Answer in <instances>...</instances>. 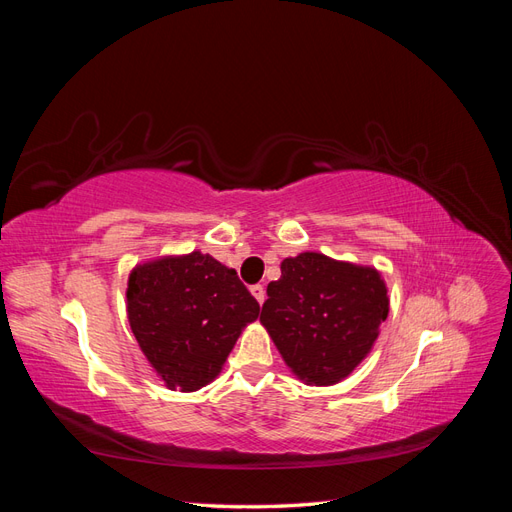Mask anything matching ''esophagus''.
Listing matches in <instances>:
<instances>
[{
    "label": "esophagus",
    "mask_w": 512,
    "mask_h": 512,
    "mask_svg": "<svg viewBox=\"0 0 512 512\" xmlns=\"http://www.w3.org/2000/svg\"><path fill=\"white\" fill-rule=\"evenodd\" d=\"M252 290V294H254V299L262 305V303H265V297H267V294H265V288H262L260 284H256V286H252L250 288Z\"/></svg>",
    "instance_id": "esophagus-1"
}]
</instances>
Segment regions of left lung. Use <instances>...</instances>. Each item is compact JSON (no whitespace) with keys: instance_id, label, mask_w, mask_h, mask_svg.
Returning a JSON list of instances; mask_svg holds the SVG:
<instances>
[{"instance_id":"obj_1","label":"left lung","mask_w":512,"mask_h":512,"mask_svg":"<svg viewBox=\"0 0 512 512\" xmlns=\"http://www.w3.org/2000/svg\"><path fill=\"white\" fill-rule=\"evenodd\" d=\"M374 267L318 252L284 258L267 286L260 322L299 380L331 386L352 374L389 316V294Z\"/></svg>"}]
</instances>
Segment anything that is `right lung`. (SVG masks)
<instances>
[{
	"label": "right lung",
	"mask_w": 512,
	"mask_h": 512,
	"mask_svg": "<svg viewBox=\"0 0 512 512\" xmlns=\"http://www.w3.org/2000/svg\"><path fill=\"white\" fill-rule=\"evenodd\" d=\"M126 299L130 329L149 365L170 391L183 393L218 378L260 312L237 271L200 252L136 265Z\"/></svg>",
	"instance_id": "obj_1"
}]
</instances>
